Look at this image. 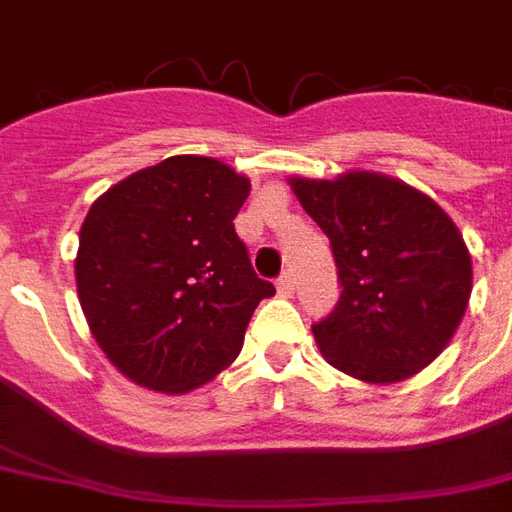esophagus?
<instances>
[{
	"instance_id": "obj_1",
	"label": "esophagus",
	"mask_w": 512,
	"mask_h": 512,
	"mask_svg": "<svg viewBox=\"0 0 512 512\" xmlns=\"http://www.w3.org/2000/svg\"><path fill=\"white\" fill-rule=\"evenodd\" d=\"M277 290H279V296H293V290H296V279H293L290 271H285V274L277 279Z\"/></svg>"
}]
</instances>
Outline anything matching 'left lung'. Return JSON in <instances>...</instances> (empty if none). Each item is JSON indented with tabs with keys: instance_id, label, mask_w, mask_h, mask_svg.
<instances>
[{
	"instance_id": "left-lung-1",
	"label": "left lung",
	"mask_w": 512,
	"mask_h": 512,
	"mask_svg": "<svg viewBox=\"0 0 512 512\" xmlns=\"http://www.w3.org/2000/svg\"><path fill=\"white\" fill-rule=\"evenodd\" d=\"M329 235L340 301L312 326L329 365L367 384H397L447 348L472 296L463 235L428 194L378 172L290 178Z\"/></svg>"
}]
</instances>
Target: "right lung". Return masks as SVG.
I'll list each match as a JSON object with an SVG mask.
<instances>
[{
    "mask_svg": "<svg viewBox=\"0 0 512 512\" xmlns=\"http://www.w3.org/2000/svg\"><path fill=\"white\" fill-rule=\"evenodd\" d=\"M249 189L216 158L172 156L120 180L84 216V318L134 384L186 395L241 354L252 312L274 296L235 235Z\"/></svg>",
    "mask_w": 512,
    "mask_h": 512,
    "instance_id": "1",
    "label": "right lung"
}]
</instances>
